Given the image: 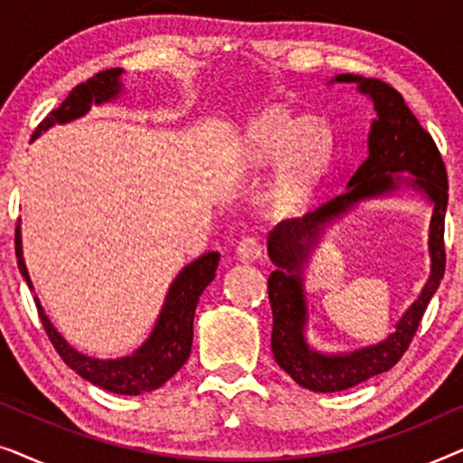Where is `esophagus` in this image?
I'll use <instances>...</instances> for the list:
<instances>
[{
    "label": "esophagus",
    "instance_id": "34e87169",
    "mask_svg": "<svg viewBox=\"0 0 463 463\" xmlns=\"http://www.w3.org/2000/svg\"><path fill=\"white\" fill-rule=\"evenodd\" d=\"M261 252H263L261 242H259L257 238H244L242 242L238 244L236 257H238V261L252 263V261H257L259 257H261Z\"/></svg>",
    "mask_w": 463,
    "mask_h": 463
}]
</instances>
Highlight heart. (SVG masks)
<instances>
[{"label":"heart","instance_id":"1","mask_svg":"<svg viewBox=\"0 0 463 463\" xmlns=\"http://www.w3.org/2000/svg\"><path fill=\"white\" fill-rule=\"evenodd\" d=\"M328 132L318 122H301L269 111L249 126L242 162L252 170L276 166L269 202L278 211H293L312 194L326 164Z\"/></svg>","mask_w":463,"mask_h":463}]
</instances>
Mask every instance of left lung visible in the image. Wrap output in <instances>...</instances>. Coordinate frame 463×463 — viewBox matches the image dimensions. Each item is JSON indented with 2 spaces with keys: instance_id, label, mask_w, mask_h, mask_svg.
<instances>
[{
  "instance_id": "1",
  "label": "left lung",
  "mask_w": 463,
  "mask_h": 463,
  "mask_svg": "<svg viewBox=\"0 0 463 463\" xmlns=\"http://www.w3.org/2000/svg\"><path fill=\"white\" fill-rule=\"evenodd\" d=\"M331 84H356L371 99L377 118L371 122L366 160L360 164L345 192L301 219L278 223L268 236V255L276 269L269 274V303L274 312L271 352L278 366L301 388L341 392L390 371L413 339L430 299L445 276V213L449 200L447 168L432 137L421 128L402 94L379 80L363 75H335ZM413 191L433 206L429 232L430 276L422 293L402 317L395 331L379 345L347 353H322L308 344L307 294L302 271L328 226L363 201L400 197Z\"/></svg>"
}]
</instances>
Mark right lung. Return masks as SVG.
Listing matches in <instances>:
<instances>
[{
	"instance_id": "add662e5",
	"label": "right lung",
	"mask_w": 463,
	"mask_h": 463,
	"mask_svg": "<svg viewBox=\"0 0 463 463\" xmlns=\"http://www.w3.org/2000/svg\"><path fill=\"white\" fill-rule=\"evenodd\" d=\"M122 73L124 69L119 67L107 69V71L97 73L94 78L84 81V84L75 86L69 92V97L62 100L59 109L50 111V116L37 126L31 141H35L37 137H42L52 126H62L84 118L92 105H105L119 99V94H124ZM219 257L221 255L217 250L204 252V255L194 259L192 263H187L175 276L166 297H164L162 309L157 314V320L154 328H151L149 337L135 352L122 358H92L88 354L78 352L56 331V326L48 318L46 312H43L37 297L35 306L54 350L61 354L67 366H71L86 382L99 385V388L107 392H113V394L138 396L160 388L187 363L194 341L195 306H198L200 295L204 293V288L214 280ZM16 259L24 282L33 290V282H31L23 257L21 221L16 225Z\"/></svg>"
}]
</instances>
